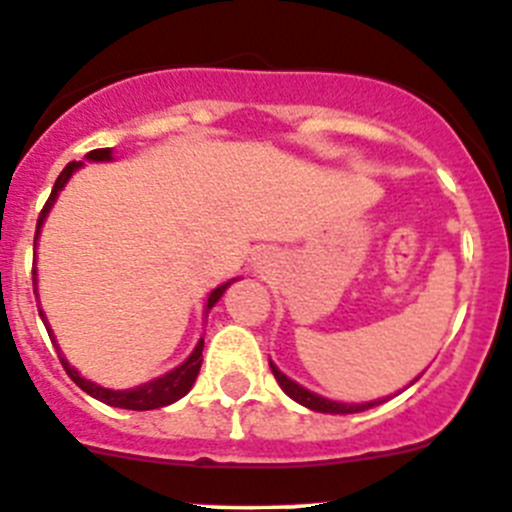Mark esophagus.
<instances>
[{
    "instance_id": "esophagus-1",
    "label": "esophagus",
    "mask_w": 512,
    "mask_h": 512,
    "mask_svg": "<svg viewBox=\"0 0 512 512\" xmlns=\"http://www.w3.org/2000/svg\"><path fill=\"white\" fill-rule=\"evenodd\" d=\"M256 268H258V271H266V268H268L266 256H258V258H256Z\"/></svg>"
}]
</instances>
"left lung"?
<instances>
[{
	"instance_id": "left-lung-1",
	"label": "left lung",
	"mask_w": 512,
	"mask_h": 512,
	"mask_svg": "<svg viewBox=\"0 0 512 512\" xmlns=\"http://www.w3.org/2000/svg\"><path fill=\"white\" fill-rule=\"evenodd\" d=\"M271 363V361H268ZM271 371L273 376H276L278 386L283 388V393H286L288 398H293L296 403H301V406L311 408V411H318V413H361V411H368V408L378 406V403L383 401H371V403H338V401H328V398L323 396H316V393L306 391L303 386H298L296 381H291L288 376H283L281 371H278L276 366L271 363ZM418 381V378H416Z\"/></svg>"
}]
</instances>
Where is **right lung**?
I'll return each instance as SVG.
<instances>
[{"label": "right lung", "mask_w": 512, "mask_h": 512, "mask_svg": "<svg viewBox=\"0 0 512 512\" xmlns=\"http://www.w3.org/2000/svg\"><path fill=\"white\" fill-rule=\"evenodd\" d=\"M86 159H89V161H109L111 159V149H94V151H89V154H86ZM79 166H82V164H79V161H69V164L64 166L62 174H59L57 184H54L52 194H49V199H47V204H44L42 214H39L37 236H34V244H37L39 229H42V224H44V219H47L49 209H52L54 201H57L59 191L64 189V184H67V181H69V176H72L74 171L79 169ZM34 283H37V273H34ZM231 283H234V281L224 283V286L214 288V291L209 293V301H206V311H209V308H214V303L219 301L221 296H224V291L231 286ZM34 293H37V288H34ZM39 316H42L44 326H47L49 338H52V343H54V346H57V341H54V333H52V328H49L47 318H44L42 308H39ZM201 351H204V338H201V341L196 343L194 353H191V356L186 358V361L181 363L179 368L169 371V373H166V376L156 378V381L144 383V386L129 388V391H111V388H101V386H96V383L86 381V378L79 376V373L74 371L72 366H69V361L62 356V353H59V361H62V366H64V371H67V376L72 378V381L77 383V386L82 388V391L89 393L91 398H96V401L106 403V406H114V408H126V411H154V408L169 406V403L179 401V398H184L186 393L191 391V386H194L196 376H199L201 361H204V358H201Z\"/></svg>", "instance_id": "add662e5"}]
</instances>
